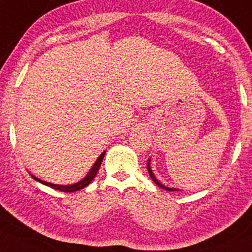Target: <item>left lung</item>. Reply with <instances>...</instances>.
<instances>
[{
	"mask_svg": "<svg viewBox=\"0 0 252 252\" xmlns=\"http://www.w3.org/2000/svg\"><path fill=\"white\" fill-rule=\"evenodd\" d=\"M147 169H148V171H149V175H150V177L153 178V181L155 182V183H156L157 186H158L159 188H162V189H164V190H168V191H177L178 189H175V188H168V187L163 186L162 183H159V181L157 180V178L155 177V175L153 174V170H151V166H150V158L148 159V162H147Z\"/></svg>",
	"mask_w": 252,
	"mask_h": 252,
	"instance_id": "obj_1",
	"label": "left lung"
}]
</instances>
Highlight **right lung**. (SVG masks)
<instances>
[{
	"instance_id": "1",
	"label": "right lung",
	"mask_w": 252,
	"mask_h": 252,
	"mask_svg": "<svg viewBox=\"0 0 252 252\" xmlns=\"http://www.w3.org/2000/svg\"><path fill=\"white\" fill-rule=\"evenodd\" d=\"M104 155H105V151H103L101 155H99L98 158H97L95 164L93 165V168L90 169L89 174H88L86 177L83 178V180H81L80 182H77V183H75V184H71V186H60V184H53V183H49V182L39 180V178L35 177V176H32V177L37 182H39V183L44 184V186H47V187L53 188V189H55V190H60V191H63V192L77 191V190H81V189H83V188H86L87 186H89L90 182L95 178L97 171H98L99 166H101V164H102L103 158H104Z\"/></svg>"
}]
</instances>
